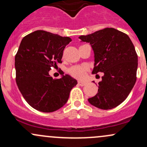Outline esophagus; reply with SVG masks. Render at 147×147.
<instances>
[{
  "instance_id": "esophagus-1",
  "label": "esophagus",
  "mask_w": 147,
  "mask_h": 147,
  "mask_svg": "<svg viewBox=\"0 0 147 147\" xmlns=\"http://www.w3.org/2000/svg\"><path fill=\"white\" fill-rule=\"evenodd\" d=\"M78 84L79 86H85L86 84V82H82V81H78Z\"/></svg>"
}]
</instances>
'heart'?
I'll use <instances>...</instances> for the list:
<instances>
[{
    "instance_id": "b5f03b06",
    "label": "heart",
    "mask_w": 147,
    "mask_h": 147,
    "mask_svg": "<svg viewBox=\"0 0 147 147\" xmlns=\"http://www.w3.org/2000/svg\"><path fill=\"white\" fill-rule=\"evenodd\" d=\"M86 70L87 68L85 65H74L69 69V72L76 78L82 79L85 75Z\"/></svg>"
}]
</instances>
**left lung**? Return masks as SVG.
I'll list each match as a JSON object with an SVG mask.
<instances>
[{
	"label": "left lung",
	"instance_id": "obj_1",
	"mask_svg": "<svg viewBox=\"0 0 147 147\" xmlns=\"http://www.w3.org/2000/svg\"><path fill=\"white\" fill-rule=\"evenodd\" d=\"M79 38L90 43L94 52L92 73H104L97 95L88 100L103 110L113 109L125 100L136 84L138 55L134 45L127 34L111 28Z\"/></svg>",
	"mask_w": 147,
	"mask_h": 147
}]
</instances>
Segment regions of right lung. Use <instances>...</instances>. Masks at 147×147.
I'll use <instances>...</instances> for the list:
<instances>
[{
    "label": "right lung",
    "mask_w": 147,
    "mask_h": 147,
    "mask_svg": "<svg viewBox=\"0 0 147 147\" xmlns=\"http://www.w3.org/2000/svg\"><path fill=\"white\" fill-rule=\"evenodd\" d=\"M72 41L43 30L23 37L15 56L16 82L27 102L36 110L51 113L65 104L77 81L68 75L54 79L52 67L61 63L64 48Z\"/></svg>",
    "instance_id": "obj_1"
}]
</instances>
